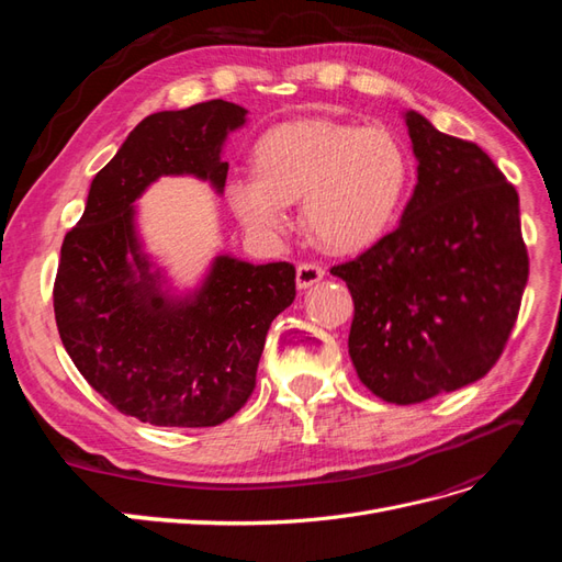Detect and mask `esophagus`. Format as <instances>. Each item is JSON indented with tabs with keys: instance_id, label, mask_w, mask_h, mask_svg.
Masks as SVG:
<instances>
[{
	"instance_id": "1",
	"label": "esophagus",
	"mask_w": 562,
	"mask_h": 562,
	"mask_svg": "<svg viewBox=\"0 0 562 562\" xmlns=\"http://www.w3.org/2000/svg\"><path fill=\"white\" fill-rule=\"evenodd\" d=\"M323 277H326V269H323L321 265H314V262H304L297 267V274H295V283L300 291H307V288L316 285Z\"/></svg>"
}]
</instances>
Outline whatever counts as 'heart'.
<instances>
[{
  "mask_svg": "<svg viewBox=\"0 0 562 562\" xmlns=\"http://www.w3.org/2000/svg\"><path fill=\"white\" fill-rule=\"evenodd\" d=\"M258 171L227 178L229 211L260 236L291 225L302 199L304 227L330 252H359L396 223L413 180L405 143L386 126L304 116L262 133L252 147Z\"/></svg>",
  "mask_w": 562,
  "mask_h": 562,
  "instance_id": "1",
  "label": "heart"
}]
</instances>
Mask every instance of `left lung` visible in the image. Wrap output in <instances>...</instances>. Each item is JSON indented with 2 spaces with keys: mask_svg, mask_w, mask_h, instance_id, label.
Returning a JSON list of instances; mask_svg holds the SVG:
<instances>
[{
  "mask_svg": "<svg viewBox=\"0 0 562 562\" xmlns=\"http://www.w3.org/2000/svg\"><path fill=\"white\" fill-rule=\"evenodd\" d=\"M417 184L398 227L337 265L353 297L349 356L386 403L462 389L497 363L527 283L518 192L485 151L403 112Z\"/></svg>",
  "mask_w": 562,
  "mask_h": 562,
  "instance_id": "8db88e82",
  "label": "left lung"
}]
</instances>
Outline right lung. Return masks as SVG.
Here are the masks:
<instances>
[{
    "instance_id": "obj_1",
    "label": "right lung",
    "mask_w": 562,
    "mask_h": 562,
    "mask_svg": "<svg viewBox=\"0 0 562 562\" xmlns=\"http://www.w3.org/2000/svg\"><path fill=\"white\" fill-rule=\"evenodd\" d=\"M248 110L209 100L135 126L95 173L87 209L65 234L54 310L65 351L119 413L155 427H215L255 389L267 330L295 300V267L220 252L178 291L145 250L138 201L164 176L223 194L229 133Z\"/></svg>"
}]
</instances>
